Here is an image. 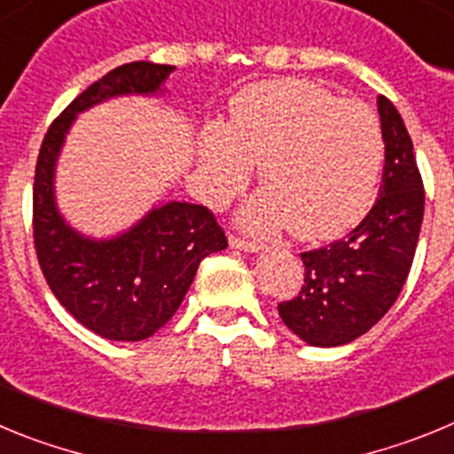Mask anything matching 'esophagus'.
<instances>
[{"mask_svg": "<svg viewBox=\"0 0 454 454\" xmlns=\"http://www.w3.org/2000/svg\"><path fill=\"white\" fill-rule=\"evenodd\" d=\"M230 247L234 250H243V252H259L262 246L254 243V240H247V239H240V236H230Z\"/></svg>", "mask_w": 454, "mask_h": 454, "instance_id": "obj_1", "label": "esophagus"}]
</instances>
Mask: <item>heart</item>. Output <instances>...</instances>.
<instances>
[{
    "label": "heart",
    "mask_w": 454,
    "mask_h": 454,
    "mask_svg": "<svg viewBox=\"0 0 454 454\" xmlns=\"http://www.w3.org/2000/svg\"><path fill=\"white\" fill-rule=\"evenodd\" d=\"M252 161L266 188L240 214L247 227L288 224L295 239H336L375 198L382 127L366 104L343 102L304 79L254 83L236 95L230 127H204L200 172L207 198L223 204L236 195L250 179Z\"/></svg>",
    "instance_id": "heart-1"
}]
</instances>
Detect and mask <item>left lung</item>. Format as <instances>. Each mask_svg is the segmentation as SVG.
<instances>
[{
	"label": "left lung",
	"mask_w": 454,
	"mask_h": 454,
	"mask_svg": "<svg viewBox=\"0 0 454 454\" xmlns=\"http://www.w3.org/2000/svg\"><path fill=\"white\" fill-rule=\"evenodd\" d=\"M377 111L384 138L380 198L346 239L300 254L302 288L277 304L284 325L309 346H346L366 334L398 300L414 262L423 179L398 108L380 95Z\"/></svg>",
	"instance_id": "8db88e82"
}]
</instances>
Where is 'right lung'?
<instances>
[{"instance_id":"right-lung-1","label":"right lung","mask_w":454,"mask_h":454,"mask_svg":"<svg viewBox=\"0 0 454 454\" xmlns=\"http://www.w3.org/2000/svg\"><path fill=\"white\" fill-rule=\"evenodd\" d=\"M175 66L124 63L88 86L47 129L34 182V243L56 300L111 340H143L175 316L204 256L227 247L207 207L166 202L129 230L90 239L66 223L54 195L56 161L79 114L122 95H163Z\"/></svg>"}]
</instances>
